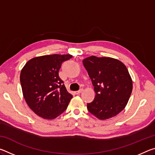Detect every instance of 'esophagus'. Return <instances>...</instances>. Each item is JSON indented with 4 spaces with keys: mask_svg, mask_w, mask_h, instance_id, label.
Returning a JSON list of instances; mask_svg holds the SVG:
<instances>
[{
    "mask_svg": "<svg viewBox=\"0 0 155 155\" xmlns=\"http://www.w3.org/2000/svg\"><path fill=\"white\" fill-rule=\"evenodd\" d=\"M83 91V89H81L80 90H78V91H75V93H76V94H81V92H82V91Z\"/></svg>",
    "mask_w": 155,
    "mask_h": 155,
    "instance_id": "obj_1",
    "label": "esophagus"
}]
</instances>
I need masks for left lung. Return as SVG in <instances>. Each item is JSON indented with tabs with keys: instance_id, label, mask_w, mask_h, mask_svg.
I'll return each mask as SVG.
<instances>
[{
	"instance_id": "1",
	"label": "left lung",
	"mask_w": 155,
	"mask_h": 155,
	"mask_svg": "<svg viewBox=\"0 0 155 155\" xmlns=\"http://www.w3.org/2000/svg\"><path fill=\"white\" fill-rule=\"evenodd\" d=\"M94 86V101L87 109L99 120L115 116L125 108L133 90V81L127 68L111 57L90 56L83 59Z\"/></svg>"
}]
</instances>
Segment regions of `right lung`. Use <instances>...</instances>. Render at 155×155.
<instances>
[{
    "mask_svg": "<svg viewBox=\"0 0 155 155\" xmlns=\"http://www.w3.org/2000/svg\"><path fill=\"white\" fill-rule=\"evenodd\" d=\"M71 54H50L28 61L20 72L23 96L29 108L46 120L56 118L68 107L72 95L59 76L63 61Z\"/></svg>",
    "mask_w": 155,
    "mask_h": 155,
    "instance_id": "1",
    "label": "right lung"
}]
</instances>
